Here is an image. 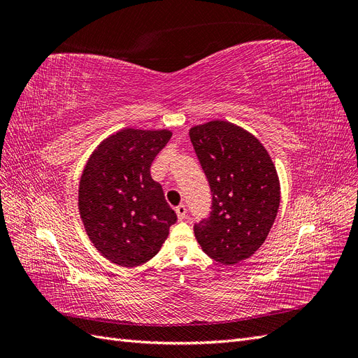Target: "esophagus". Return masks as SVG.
Returning a JSON list of instances; mask_svg holds the SVG:
<instances>
[{"label": "esophagus", "instance_id": "1", "mask_svg": "<svg viewBox=\"0 0 358 358\" xmlns=\"http://www.w3.org/2000/svg\"><path fill=\"white\" fill-rule=\"evenodd\" d=\"M175 210H176V215H178V220H179V221L185 220V216H187V208H185V204L176 206Z\"/></svg>", "mask_w": 358, "mask_h": 358}]
</instances>
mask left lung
<instances>
[{"label":"left lung","instance_id":"1","mask_svg":"<svg viewBox=\"0 0 358 358\" xmlns=\"http://www.w3.org/2000/svg\"><path fill=\"white\" fill-rule=\"evenodd\" d=\"M210 187V213L194 224L203 251L236 264L262 246L279 209V179L267 150L241 127L212 121L189 129Z\"/></svg>","mask_w":358,"mask_h":358}]
</instances>
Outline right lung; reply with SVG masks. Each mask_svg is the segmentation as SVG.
<instances>
[{
    "instance_id": "add662e5",
    "label": "right lung",
    "mask_w": 358,
    "mask_h": 358,
    "mask_svg": "<svg viewBox=\"0 0 358 358\" xmlns=\"http://www.w3.org/2000/svg\"><path fill=\"white\" fill-rule=\"evenodd\" d=\"M171 137L167 129L125 128L103 142L86 164L79 210L95 248L110 262L134 267L157 255L178 216L150 166Z\"/></svg>"
}]
</instances>
